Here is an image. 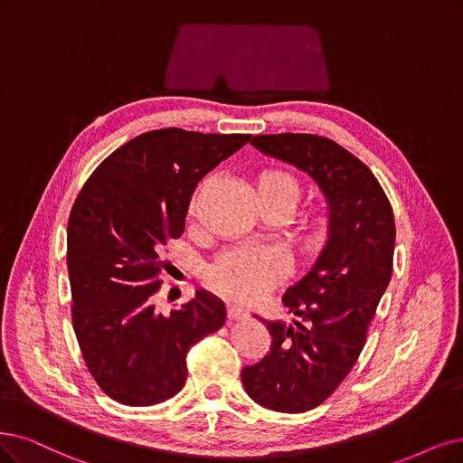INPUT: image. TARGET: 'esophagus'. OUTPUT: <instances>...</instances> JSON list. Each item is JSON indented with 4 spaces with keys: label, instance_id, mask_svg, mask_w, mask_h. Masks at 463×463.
<instances>
[{
    "label": "esophagus",
    "instance_id": "34e87169",
    "mask_svg": "<svg viewBox=\"0 0 463 463\" xmlns=\"http://www.w3.org/2000/svg\"><path fill=\"white\" fill-rule=\"evenodd\" d=\"M227 315L231 320H242L248 317V313L242 309V307H236V305H229Z\"/></svg>",
    "mask_w": 463,
    "mask_h": 463
}]
</instances>
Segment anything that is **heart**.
Here are the masks:
<instances>
[{
    "instance_id": "1",
    "label": "heart",
    "mask_w": 463,
    "mask_h": 463,
    "mask_svg": "<svg viewBox=\"0 0 463 463\" xmlns=\"http://www.w3.org/2000/svg\"><path fill=\"white\" fill-rule=\"evenodd\" d=\"M203 184H200L191 203L188 213L194 215ZM255 191L263 208L279 205L288 213L292 212L301 198L299 181L286 169L267 167L255 177ZM330 221L326 215H315L305 222L299 232L301 248L307 253H317L328 242ZM288 270L284 255L272 248H238L231 250L210 267L208 279L215 289L231 299L251 303L265 296L267 289L280 280Z\"/></svg>"
}]
</instances>
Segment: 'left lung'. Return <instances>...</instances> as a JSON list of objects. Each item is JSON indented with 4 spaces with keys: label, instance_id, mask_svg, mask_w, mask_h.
<instances>
[{
    "label": "left lung",
    "instance_id": "1",
    "mask_svg": "<svg viewBox=\"0 0 463 463\" xmlns=\"http://www.w3.org/2000/svg\"><path fill=\"white\" fill-rule=\"evenodd\" d=\"M251 145L305 171L326 198L330 236L282 303L303 322L263 320L272 337L244 366L248 395L275 412H307L326 401L354 366L392 272L395 217L372 171L326 137L255 135Z\"/></svg>",
    "mask_w": 463,
    "mask_h": 463
}]
</instances>
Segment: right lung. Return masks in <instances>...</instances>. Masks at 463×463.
Listing matches in <instances>:
<instances>
[{
    "label": "right lung",
    "instance_id": "add662e5",
    "mask_svg": "<svg viewBox=\"0 0 463 463\" xmlns=\"http://www.w3.org/2000/svg\"><path fill=\"white\" fill-rule=\"evenodd\" d=\"M251 135L179 128L135 137L100 162L68 219L72 324L97 385L128 406L158 404L183 389L188 349L225 324V303L198 289L162 315L164 248L184 231L198 181Z\"/></svg>",
    "mask_w": 463,
    "mask_h": 463
}]
</instances>
